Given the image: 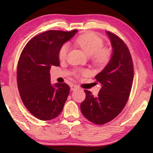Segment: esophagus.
<instances>
[{"label": "esophagus", "mask_w": 153, "mask_h": 153, "mask_svg": "<svg viewBox=\"0 0 153 153\" xmlns=\"http://www.w3.org/2000/svg\"><path fill=\"white\" fill-rule=\"evenodd\" d=\"M70 88H71V91H74V90H76L77 89H78L79 87H78V86H77V85H71Z\"/></svg>", "instance_id": "1"}]
</instances>
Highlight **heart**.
<instances>
[{
	"label": "heart",
	"instance_id": "b5f03b06",
	"mask_svg": "<svg viewBox=\"0 0 153 153\" xmlns=\"http://www.w3.org/2000/svg\"><path fill=\"white\" fill-rule=\"evenodd\" d=\"M75 44L78 46L87 56H93V60L97 64L102 66L110 60L111 57V51L109 48H103L104 42L100 37L92 32H87L79 37L75 41ZM70 45L64 43L60 48L58 52V58L60 60L66 58ZM88 71L85 70H79L77 76H86Z\"/></svg>",
	"mask_w": 153,
	"mask_h": 153
}]
</instances>
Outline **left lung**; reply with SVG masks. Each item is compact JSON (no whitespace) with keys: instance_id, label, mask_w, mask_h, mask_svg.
<instances>
[{"instance_id":"obj_1","label":"left lung","mask_w":153,"mask_h":153,"mask_svg":"<svg viewBox=\"0 0 153 153\" xmlns=\"http://www.w3.org/2000/svg\"><path fill=\"white\" fill-rule=\"evenodd\" d=\"M112 47L111 58L95 77L101 84L98 96L84 90L86 98L81 103L83 115L90 122L102 125L111 121L124 108L134 79V64L124 42L116 35L106 31Z\"/></svg>"}]
</instances>
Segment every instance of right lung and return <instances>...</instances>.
I'll use <instances>...</instances> for the list:
<instances>
[{"label": "right lung", "mask_w": 153, "mask_h": 153, "mask_svg": "<svg viewBox=\"0 0 153 153\" xmlns=\"http://www.w3.org/2000/svg\"><path fill=\"white\" fill-rule=\"evenodd\" d=\"M77 30H49L32 38L23 49L17 68V83L23 103L35 117L51 120L62 111L70 87L51 83L52 66H59L58 52Z\"/></svg>", "instance_id": "add662e5"}]
</instances>
